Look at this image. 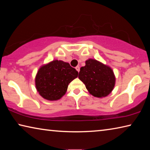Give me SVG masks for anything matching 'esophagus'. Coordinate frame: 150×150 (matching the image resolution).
Returning a JSON list of instances; mask_svg holds the SVG:
<instances>
[{
  "instance_id": "obj_1",
  "label": "esophagus",
  "mask_w": 150,
  "mask_h": 150,
  "mask_svg": "<svg viewBox=\"0 0 150 150\" xmlns=\"http://www.w3.org/2000/svg\"><path fill=\"white\" fill-rule=\"evenodd\" d=\"M75 69H76V70L78 72H79V71H80V67H79V66H77V67H75Z\"/></svg>"
}]
</instances>
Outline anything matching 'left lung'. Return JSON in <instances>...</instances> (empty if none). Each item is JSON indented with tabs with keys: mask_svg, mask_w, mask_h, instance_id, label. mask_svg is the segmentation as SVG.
Segmentation results:
<instances>
[{
	"mask_svg": "<svg viewBox=\"0 0 150 150\" xmlns=\"http://www.w3.org/2000/svg\"><path fill=\"white\" fill-rule=\"evenodd\" d=\"M79 79L85 85L88 92L98 98L105 97L113 90L116 78L109 66L98 61L88 59L81 67Z\"/></svg>",
	"mask_w": 150,
	"mask_h": 150,
	"instance_id": "1",
	"label": "left lung"
}]
</instances>
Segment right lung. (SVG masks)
Segmentation results:
<instances>
[{
	"mask_svg": "<svg viewBox=\"0 0 150 150\" xmlns=\"http://www.w3.org/2000/svg\"><path fill=\"white\" fill-rule=\"evenodd\" d=\"M77 76L78 71L69 63L54 60L40 68L35 79V87L45 99L57 100L65 95L68 85Z\"/></svg>",
	"mask_w": 150,
	"mask_h": 150,
	"instance_id": "right-lung-1",
	"label": "right lung"
}]
</instances>
